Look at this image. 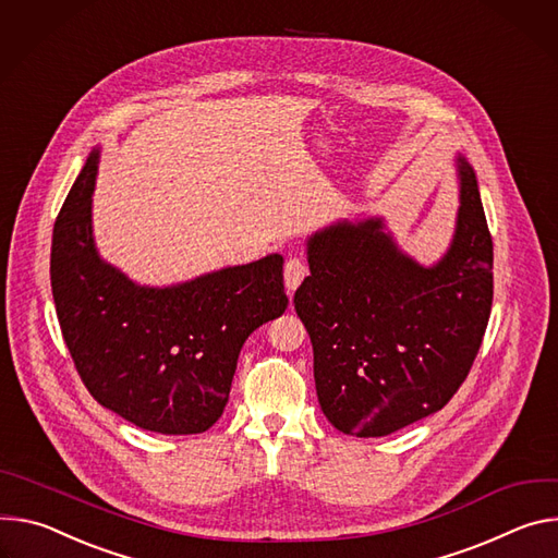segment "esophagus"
<instances>
[{
	"mask_svg": "<svg viewBox=\"0 0 558 558\" xmlns=\"http://www.w3.org/2000/svg\"><path fill=\"white\" fill-rule=\"evenodd\" d=\"M305 275H307V266L299 257H290L283 268V281H286L288 292H294Z\"/></svg>",
	"mask_w": 558,
	"mask_h": 558,
	"instance_id": "esophagus-1",
	"label": "esophagus"
}]
</instances>
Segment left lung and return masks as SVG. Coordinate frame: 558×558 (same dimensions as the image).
Segmentation results:
<instances>
[{"mask_svg": "<svg viewBox=\"0 0 558 558\" xmlns=\"http://www.w3.org/2000/svg\"><path fill=\"white\" fill-rule=\"evenodd\" d=\"M459 210L435 264L403 253L384 217L339 219L305 241L294 311L311 335L326 418L386 437L439 412L465 381L492 307V236L474 168L459 153Z\"/></svg>", "mask_w": 558, "mask_h": 558, "instance_id": "1", "label": "left lung"}]
</instances>
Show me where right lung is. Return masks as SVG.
Listing matches in <instances>:
<instances>
[{
  "label": "right lung",
  "mask_w": 558,
  "mask_h": 558,
  "mask_svg": "<svg viewBox=\"0 0 558 558\" xmlns=\"http://www.w3.org/2000/svg\"><path fill=\"white\" fill-rule=\"evenodd\" d=\"M97 170L93 148L52 230L61 335L97 403L159 435H199L223 414L245 339L286 313L283 257L142 286L97 251Z\"/></svg>",
  "instance_id": "add662e5"
}]
</instances>
